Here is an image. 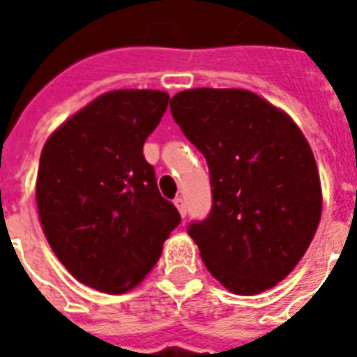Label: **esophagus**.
I'll list each match as a JSON object with an SVG mask.
<instances>
[{"label": "esophagus", "mask_w": 357, "mask_h": 357, "mask_svg": "<svg viewBox=\"0 0 357 357\" xmlns=\"http://www.w3.org/2000/svg\"><path fill=\"white\" fill-rule=\"evenodd\" d=\"M174 204H176V207H178L179 215H181V217H185V215H187V204H185V198L178 196V198L174 200Z\"/></svg>", "instance_id": "esophagus-1"}]
</instances>
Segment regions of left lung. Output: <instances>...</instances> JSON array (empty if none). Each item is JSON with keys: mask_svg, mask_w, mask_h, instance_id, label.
<instances>
[{"mask_svg": "<svg viewBox=\"0 0 357 357\" xmlns=\"http://www.w3.org/2000/svg\"><path fill=\"white\" fill-rule=\"evenodd\" d=\"M170 111L209 167L211 211L187 228L207 271L231 293L274 287L302 259L321 220L307 140L283 111L238 89L183 91Z\"/></svg>", "mask_w": 357, "mask_h": 357, "instance_id": "obj_1", "label": "left lung"}]
</instances>
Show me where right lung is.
I'll return each mask as SVG.
<instances>
[{
	"mask_svg": "<svg viewBox=\"0 0 357 357\" xmlns=\"http://www.w3.org/2000/svg\"><path fill=\"white\" fill-rule=\"evenodd\" d=\"M168 100L161 91L107 92L40 153L36 206L47 243L72 276L103 293L135 287L181 222L142 153Z\"/></svg>",
	"mask_w": 357,
	"mask_h": 357,
	"instance_id": "right-lung-1",
	"label": "right lung"
}]
</instances>
